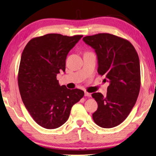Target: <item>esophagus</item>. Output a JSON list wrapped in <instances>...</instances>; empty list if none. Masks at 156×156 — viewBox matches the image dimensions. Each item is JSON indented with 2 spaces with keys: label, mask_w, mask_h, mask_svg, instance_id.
I'll return each mask as SVG.
<instances>
[{
  "label": "esophagus",
  "mask_w": 156,
  "mask_h": 156,
  "mask_svg": "<svg viewBox=\"0 0 156 156\" xmlns=\"http://www.w3.org/2000/svg\"><path fill=\"white\" fill-rule=\"evenodd\" d=\"M84 96H87V97H90V96H91V94H90V93H88V92H85Z\"/></svg>",
  "instance_id": "obj_1"
}]
</instances>
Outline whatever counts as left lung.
Listing matches in <instances>:
<instances>
[{
    "label": "left lung",
    "mask_w": 156,
    "mask_h": 156,
    "mask_svg": "<svg viewBox=\"0 0 156 156\" xmlns=\"http://www.w3.org/2000/svg\"><path fill=\"white\" fill-rule=\"evenodd\" d=\"M83 41L95 50L98 74L109 82L107 96L100 92L92 94L98 103L93 119L100 127H115L128 116L139 96V55L128 41L113 34L100 33L85 37Z\"/></svg>",
    "instance_id": "1"
}]
</instances>
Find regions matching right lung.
I'll list each match as a JSON object with an SVG mask.
<instances>
[{
    "instance_id": "add662e5",
    "label": "right lung",
    "mask_w": 156,
    "mask_h": 156,
    "mask_svg": "<svg viewBox=\"0 0 156 156\" xmlns=\"http://www.w3.org/2000/svg\"><path fill=\"white\" fill-rule=\"evenodd\" d=\"M82 37L48 34L31 39L22 52L17 79L20 95L31 117L43 128L63 125L73 106L84 96L83 90L60 86L56 79L65 71L67 55Z\"/></svg>"
}]
</instances>
